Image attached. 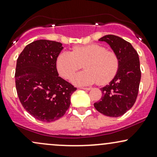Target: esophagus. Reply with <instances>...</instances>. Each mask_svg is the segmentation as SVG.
Instances as JSON below:
<instances>
[{
  "mask_svg": "<svg viewBox=\"0 0 157 157\" xmlns=\"http://www.w3.org/2000/svg\"><path fill=\"white\" fill-rule=\"evenodd\" d=\"M80 89L82 90H90L91 89V87H80Z\"/></svg>",
  "mask_w": 157,
  "mask_h": 157,
  "instance_id": "34e87169",
  "label": "esophagus"
}]
</instances>
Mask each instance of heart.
Listing matches in <instances>:
<instances>
[{
	"label": "heart",
	"mask_w": 157,
	"mask_h": 157,
	"mask_svg": "<svg viewBox=\"0 0 157 157\" xmlns=\"http://www.w3.org/2000/svg\"><path fill=\"white\" fill-rule=\"evenodd\" d=\"M84 64L85 70L72 76V82L78 86L96 83L105 85L112 82L120 68L117 54L99 44L75 46L72 52H63L56 60L57 70L60 75L69 79Z\"/></svg>",
	"instance_id": "1"
}]
</instances>
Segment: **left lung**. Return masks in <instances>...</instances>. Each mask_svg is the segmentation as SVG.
<instances>
[{
	"mask_svg": "<svg viewBox=\"0 0 157 157\" xmlns=\"http://www.w3.org/2000/svg\"><path fill=\"white\" fill-rule=\"evenodd\" d=\"M99 41L106 42L120 58V68L109 85L102 87V97L94 103L104 115L117 117L132 107L139 94L141 70L139 55L132 45L114 35H105Z\"/></svg>",
	"mask_w": 157,
	"mask_h": 157,
	"instance_id": "obj_1",
	"label": "left lung"
}]
</instances>
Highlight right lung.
Segmentation results:
<instances>
[{"instance_id":"right-lung-1","label":"right lung","mask_w":157,"mask_h":157,"mask_svg":"<svg viewBox=\"0 0 157 157\" xmlns=\"http://www.w3.org/2000/svg\"><path fill=\"white\" fill-rule=\"evenodd\" d=\"M60 43L33 41L17 59L16 87L20 102L33 117L50 123L64 115L76 87L58 76L56 60L63 49Z\"/></svg>"}]
</instances>
